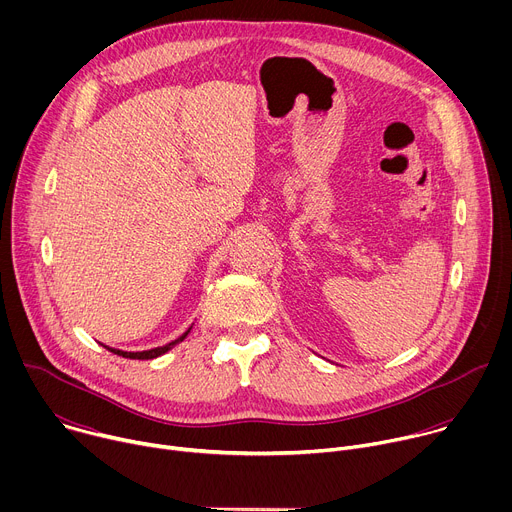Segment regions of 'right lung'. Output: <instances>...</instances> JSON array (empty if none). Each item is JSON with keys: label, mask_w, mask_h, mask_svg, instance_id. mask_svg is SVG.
<instances>
[{"label": "right lung", "mask_w": 512, "mask_h": 512, "mask_svg": "<svg viewBox=\"0 0 512 512\" xmlns=\"http://www.w3.org/2000/svg\"><path fill=\"white\" fill-rule=\"evenodd\" d=\"M192 328H188L180 338H176V340H172V342H168L166 346H158V348H152V350H141V352H125V350H117V348H109V346H105L107 350H111V352H115V354H119V356H123V358H133V360H150V358H158V356H162V354H166L170 348H174L178 342H182L186 336H188V332H190Z\"/></svg>", "instance_id": "add662e5"}]
</instances>
